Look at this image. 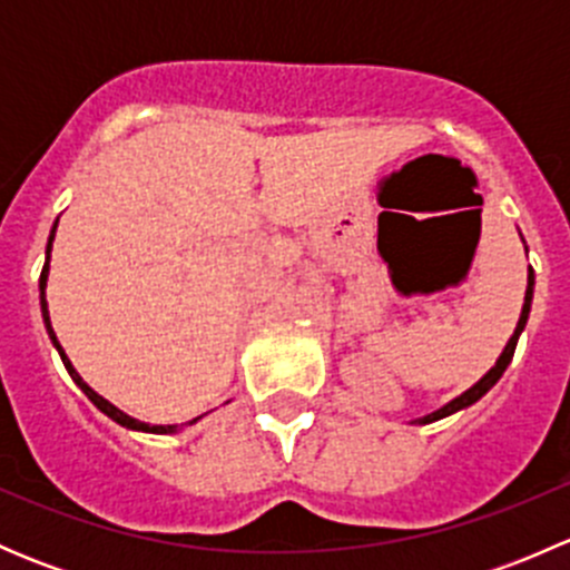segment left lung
<instances>
[{"label":"left lung","mask_w":570,"mask_h":570,"mask_svg":"<svg viewBox=\"0 0 570 570\" xmlns=\"http://www.w3.org/2000/svg\"><path fill=\"white\" fill-rule=\"evenodd\" d=\"M532 286H534V275H532V267H530V278H527V297H524V308H521V320H519V325H515V333H513V336H510V342H508V347H504V353L499 355L497 366H493V370L488 372V375L482 377L480 383H474V386H471L469 392H463L461 396H458V400H452L450 405H444V407H441V411H435V413H430V416H424V419H422L424 424H428V422H435V419H444V416H450V413L461 411V407H469L471 402H476V400H480V396L485 394L488 389H491L493 383L499 381V377H502V372L508 370V364H510V361H513L515 344H519V336H521V331H524V325H527V317H530V306H532Z\"/></svg>","instance_id":"8db88e82"}]
</instances>
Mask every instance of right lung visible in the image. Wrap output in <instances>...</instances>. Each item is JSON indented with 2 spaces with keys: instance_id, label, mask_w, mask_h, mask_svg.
I'll list each match as a JSON object with an SVG mask.
<instances>
[{
  "instance_id": "1",
  "label": "right lung",
  "mask_w": 570,
  "mask_h": 570,
  "mask_svg": "<svg viewBox=\"0 0 570 570\" xmlns=\"http://www.w3.org/2000/svg\"><path fill=\"white\" fill-rule=\"evenodd\" d=\"M57 228V226H55ZM51 239H55V232H51V237H49V250H51ZM46 275H49V258H46V264H43V273H40V306H43V322H46V331H49V336H51V342H55V347H57V353H60V358H62V364H66V370H68V375L73 377V383H77L79 389H82L85 394H88V400L94 402L96 407H99L101 413H107L109 419H112V422H118V424H124V428H131V430H142V433H176V428L178 424H168V428H163V424H146V422H137V419H131V416H126L124 411H118V407L112 405V402H107L105 396H99L94 392V389L88 386V383L82 381V377L77 375V370H73L71 366V361H68V355L62 353V347H60V342H57V336H55V331H51V322H49V308H46V295H43V289H46ZM195 422V419H193ZM193 422H187V424H193Z\"/></svg>"
}]
</instances>
